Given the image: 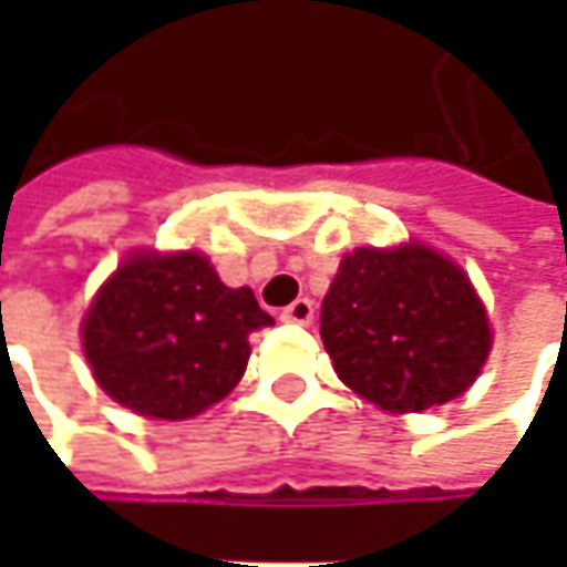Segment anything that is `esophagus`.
I'll return each mask as SVG.
<instances>
[{"label":"esophagus","instance_id":"obj_1","mask_svg":"<svg viewBox=\"0 0 567 567\" xmlns=\"http://www.w3.org/2000/svg\"><path fill=\"white\" fill-rule=\"evenodd\" d=\"M284 321H293V324H312V318H316V302L312 299H296L293 306H287L284 312H280Z\"/></svg>","mask_w":567,"mask_h":567}]
</instances>
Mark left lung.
<instances>
[{
  "instance_id": "obj_1",
  "label": "left lung",
  "mask_w": 567,
  "mask_h": 567,
  "mask_svg": "<svg viewBox=\"0 0 567 567\" xmlns=\"http://www.w3.org/2000/svg\"><path fill=\"white\" fill-rule=\"evenodd\" d=\"M321 340L340 381L391 413L454 401L492 350L467 274L416 243L343 255L321 302Z\"/></svg>"
}]
</instances>
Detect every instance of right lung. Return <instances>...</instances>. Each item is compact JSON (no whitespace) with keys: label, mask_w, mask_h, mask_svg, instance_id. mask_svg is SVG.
Returning a JSON list of instances; mask_svg holds the SVG:
<instances>
[{"label":"right lung","mask_w":567,"mask_h":567,"mask_svg":"<svg viewBox=\"0 0 567 567\" xmlns=\"http://www.w3.org/2000/svg\"><path fill=\"white\" fill-rule=\"evenodd\" d=\"M274 318L198 251H135L94 296L81 343L97 384L154 420H188L224 401Z\"/></svg>","instance_id":"obj_1"}]
</instances>
